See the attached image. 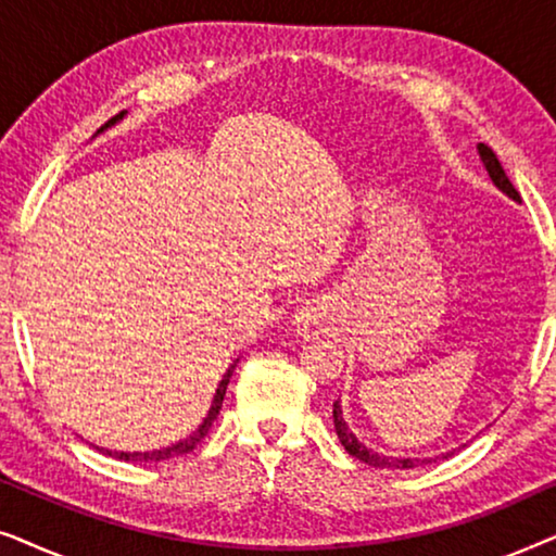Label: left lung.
I'll return each instance as SVG.
<instances>
[{"label": "left lung", "mask_w": 556, "mask_h": 556, "mask_svg": "<svg viewBox=\"0 0 556 556\" xmlns=\"http://www.w3.org/2000/svg\"><path fill=\"white\" fill-rule=\"evenodd\" d=\"M478 154H481L483 164H485V172H489V177L493 179V185H496L501 192H506L508 197H514L516 202L521 200L519 192H516L511 181H508L504 166H501V162L496 159V154H493L491 147H485V143H478ZM333 428H337V435L341 440V445H344V451L352 455V458L367 463V466H375V468H417V466H425V463H435L438 458H451V455L455 451H447L443 455H435V458H390V455H379L371 451V447L362 445L359 440L354 438V432H349L344 417H341V405L339 400L333 402ZM460 451V447H458Z\"/></svg>", "instance_id": "left-lung-1"}]
</instances>
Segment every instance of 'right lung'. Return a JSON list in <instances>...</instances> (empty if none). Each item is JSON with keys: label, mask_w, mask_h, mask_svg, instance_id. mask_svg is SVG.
<instances>
[{"label": "right lung", "mask_w": 556, "mask_h": 556, "mask_svg": "<svg viewBox=\"0 0 556 556\" xmlns=\"http://www.w3.org/2000/svg\"><path fill=\"white\" fill-rule=\"evenodd\" d=\"M121 116H124V111H121L118 116H113V118H111L109 124H105V126H111L113 121H118ZM101 131H103V128H101ZM232 369H235V367L227 369V375L223 377V382H219V387H217V394H215V402H212V407H210L207 417H204V422L200 425V428H197V430L192 432V435L185 438V440H179L177 445H169V447H164V451H151V453H116V451H103V447H98V451H103L105 455H111V458H118V460H141V463H151V460H166V458H174V455H181V453H189V451H194V447L200 445L202 440H204V435H207V432H210L212 422L217 420V415H219V407H223V400H225L227 382H230V377H232Z\"/></svg>", "instance_id": "add662e5"}]
</instances>
